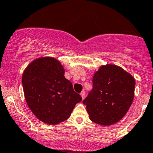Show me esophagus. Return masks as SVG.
<instances>
[{
    "instance_id": "34e87169",
    "label": "esophagus",
    "mask_w": 153,
    "mask_h": 153,
    "mask_svg": "<svg viewBox=\"0 0 153 153\" xmlns=\"http://www.w3.org/2000/svg\"><path fill=\"white\" fill-rule=\"evenodd\" d=\"M80 95H81L82 98V100H84L85 97V91H82L81 92V94H80Z\"/></svg>"
}]
</instances>
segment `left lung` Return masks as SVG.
<instances>
[{
	"mask_svg": "<svg viewBox=\"0 0 153 153\" xmlns=\"http://www.w3.org/2000/svg\"><path fill=\"white\" fill-rule=\"evenodd\" d=\"M134 77L113 64L101 65L93 77V89L83 100L89 118L103 126L117 123L134 99Z\"/></svg>",
	"mask_w": 153,
	"mask_h": 153,
	"instance_id": "1",
	"label": "left lung"
}]
</instances>
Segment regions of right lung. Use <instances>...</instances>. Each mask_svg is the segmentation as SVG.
Masks as SVG:
<instances>
[{
    "label": "right lung",
    "mask_w": 153,
    "mask_h": 153,
    "mask_svg": "<svg viewBox=\"0 0 153 153\" xmlns=\"http://www.w3.org/2000/svg\"><path fill=\"white\" fill-rule=\"evenodd\" d=\"M61 62L52 56H42L31 62L22 76L25 100L33 114L47 124H58L70 117L82 101L65 79Z\"/></svg>",
    "instance_id": "1"
}]
</instances>
